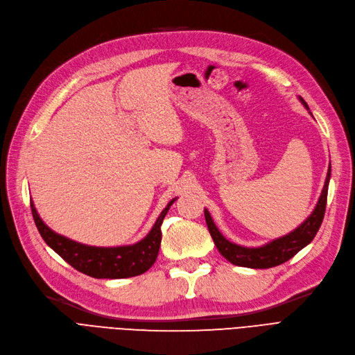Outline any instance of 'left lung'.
<instances>
[{
  "label": "left lung",
  "mask_w": 355,
  "mask_h": 355,
  "mask_svg": "<svg viewBox=\"0 0 355 355\" xmlns=\"http://www.w3.org/2000/svg\"><path fill=\"white\" fill-rule=\"evenodd\" d=\"M298 99L309 110L307 102L301 96H298ZM329 180H331V164H329V169H327V175H326L323 190L320 193V198L311 215L303 222V224H301L298 228H295L294 231H291L290 234H286L284 237H279L277 240H272L270 243L260 247H244L227 240L216 228L211 214H209L207 209H205L207 230L211 232L219 253L228 261H231L232 265L243 266V268L268 269V268L285 263L286 260L294 257L301 248H304L307 244H310L314 239V235L318 234L324 216Z\"/></svg>",
  "instance_id": "obj_1"
}]
</instances>
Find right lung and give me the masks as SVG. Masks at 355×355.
<instances>
[{
    "label": "right lung",
    "instance_id": "1",
    "mask_svg": "<svg viewBox=\"0 0 355 355\" xmlns=\"http://www.w3.org/2000/svg\"><path fill=\"white\" fill-rule=\"evenodd\" d=\"M174 202L175 199L166 205L146 237L136 244L120 247L86 245L67 237H62V235L54 232L48 225H45V222L37 215L32 200L31 207L36 228L39 234H41V237L69 265H71L78 272L96 279H121L137 277V275H141L152 268L161 247V225L171 205Z\"/></svg>",
    "mask_w": 355,
    "mask_h": 355
}]
</instances>
